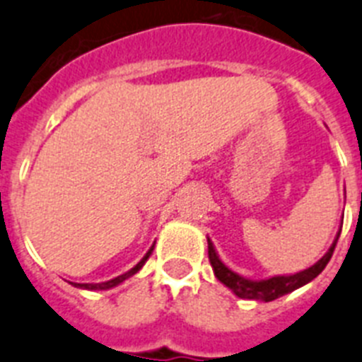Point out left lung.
<instances>
[{
    "label": "left lung",
    "mask_w": 362,
    "mask_h": 362,
    "mask_svg": "<svg viewBox=\"0 0 362 362\" xmlns=\"http://www.w3.org/2000/svg\"><path fill=\"white\" fill-rule=\"evenodd\" d=\"M339 235L341 232L337 233L335 241L329 247V250L320 257V259L311 265L309 269L300 270L296 274H284V276H272V278L267 279H250L245 278V276L238 274V272H233L232 269H228L224 265L221 257H218L217 250H215L214 243L211 239L208 238V256H209V263L214 267L215 278L224 284L228 289L232 291L238 298H245V300H257V302H272V300L279 298V296H284V294H289L293 291L300 289L305 284L313 281V279L317 278L320 274L322 270L326 269V265L329 263L331 256H333V250H335V245L339 241Z\"/></svg>",
    "instance_id": "1"
}]
</instances>
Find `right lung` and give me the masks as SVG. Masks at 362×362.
Wrapping results in <instances>:
<instances>
[{
    "label": "right lung",
    "instance_id": "1",
    "mask_svg": "<svg viewBox=\"0 0 362 362\" xmlns=\"http://www.w3.org/2000/svg\"><path fill=\"white\" fill-rule=\"evenodd\" d=\"M153 250H154V245L148 248V252L145 254L144 257H141V261H139L138 265L132 267L129 272H124V274L117 276V278H112V279H108V281H101V284H75V287H81V289H88V291H106V289H112V287H117L119 284H123L124 279L132 278V276H134L138 270H141V267L145 265V261H147L148 256L153 254Z\"/></svg>",
    "mask_w": 362,
    "mask_h": 362
}]
</instances>
